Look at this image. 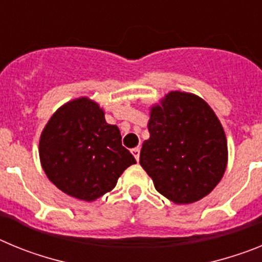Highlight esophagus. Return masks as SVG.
I'll return each instance as SVG.
<instances>
[{
  "label": "esophagus",
  "mask_w": 262,
  "mask_h": 262,
  "mask_svg": "<svg viewBox=\"0 0 262 262\" xmlns=\"http://www.w3.org/2000/svg\"><path fill=\"white\" fill-rule=\"evenodd\" d=\"M131 154L134 155L136 161H139V157H140V148H133V149H131Z\"/></svg>",
  "instance_id": "34e87169"
}]
</instances>
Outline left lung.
Instances as JSON below:
<instances>
[{
  "label": "left lung",
  "instance_id": "left-lung-1",
  "mask_svg": "<svg viewBox=\"0 0 262 262\" xmlns=\"http://www.w3.org/2000/svg\"><path fill=\"white\" fill-rule=\"evenodd\" d=\"M149 117L140 165L156 190L177 205L202 200L219 184L228 159L226 134L212 108L195 94L170 92Z\"/></svg>",
  "mask_w": 262,
  "mask_h": 262
}]
</instances>
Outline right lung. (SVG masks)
Masks as SVG:
<instances>
[{
    "label": "right lung",
    "mask_w": 262,
    "mask_h": 262,
    "mask_svg": "<svg viewBox=\"0 0 262 262\" xmlns=\"http://www.w3.org/2000/svg\"><path fill=\"white\" fill-rule=\"evenodd\" d=\"M39 157L55 186L86 202L113 190L120 174L136 164L122 145L119 128L86 97L69 101L51 117L39 140Z\"/></svg>",
    "instance_id": "obj_1"
}]
</instances>
